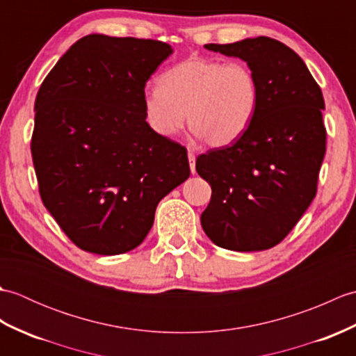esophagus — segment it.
Instances as JSON below:
<instances>
[{
  "instance_id": "esophagus-1",
  "label": "esophagus",
  "mask_w": 356,
  "mask_h": 356,
  "mask_svg": "<svg viewBox=\"0 0 356 356\" xmlns=\"http://www.w3.org/2000/svg\"><path fill=\"white\" fill-rule=\"evenodd\" d=\"M188 161H190V168H191V172L195 174V156L193 151H188Z\"/></svg>"
}]
</instances>
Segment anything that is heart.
Listing matches in <instances>:
<instances>
[{
    "mask_svg": "<svg viewBox=\"0 0 356 356\" xmlns=\"http://www.w3.org/2000/svg\"><path fill=\"white\" fill-rule=\"evenodd\" d=\"M259 97V82L245 63L190 56L159 78V88L147 90L142 107L147 124L159 136L177 134L186 118L207 145L218 148L248 130Z\"/></svg>",
    "mask_w": 356,
    "mask_h": 356,
    "instance_id": "b5f03b06",
    "label": "heart"
}]
</instances>
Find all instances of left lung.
I'll return each mask as SVG.
<instances>
[{"mask_svg": "<svg viewBox=\"0 0 356 356\" xmlns=\"http://www.w3.org/2000/svg\"><path fill=\"white\" fill-rule=\"evenodd\" d=\"M205 47L246 61L260 97L236 142L195 161L213 190L202 228L220 248L263 251L292 231L316 194L326 153L323 93L303 59L272 38Z\"/></svg>", "mask_w": 356, "mask_h": 356, "instance_id": "left-lung-1", "label": "left lung"}]
</instances>
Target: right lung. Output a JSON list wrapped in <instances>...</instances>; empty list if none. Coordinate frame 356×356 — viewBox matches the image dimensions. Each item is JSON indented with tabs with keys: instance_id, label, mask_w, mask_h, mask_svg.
<instances>
[{
	"instance_id": "right-lung-1",
	"label": "right lung",
	"mask_w": 356,
	"mask_h": 356,
	"mask_svg": "<svg viewBox=\"0 0 356 356\" xmlns=\"http://www.w3.org/2000/svg\"><path fill=\"white\" fill-rule=\"evenodd\" d=\"M171 53L162 41L87 35L38 90L30 148L40 195L82 251L139 246L157 203L190 177L186 148L151 130L142 107Z\"/></svg>"
}]
</instances>
